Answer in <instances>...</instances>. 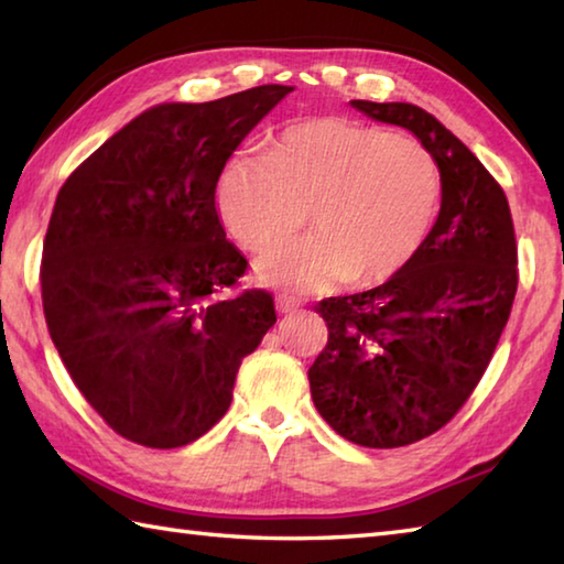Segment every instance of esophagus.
Returning <instances> with one entry per match:
<instances>
[{
	"instance_id": "obj_1",
	"label": "esophagus",
	"mask_w": 564,
	"mask_h": 564,
	"mask_svg": "<svg viewBox=\"0 0 564 564\" xmlns=\"http://www.w3.org/2000/svg\"><path fill=\"white\" fill-rule=\"evenodd\" d=\"M275 308H279V313H293L301 308V301H295L293 295L281 293V295H275Z\"/></svg>"
}]
</instances>
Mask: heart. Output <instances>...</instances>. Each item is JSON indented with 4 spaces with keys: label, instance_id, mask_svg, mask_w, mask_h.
<instances>
[{
    "label": "heart",
    "instance_id": "obj_1",
    "mask_svg": "<svg viewBox=\"0 0 564 564\" xmlns=\"http://www.w3.org/2000/svg\"><path fill=\"white\" fill-rule=\"evenodd\" d=\"M442 177L422 142L350 118L285 128L275 148L234 152L217 207L243 247L265 251L256 271L269 285L325 291L345 279L380 283L402 271L434 227Z\"/></svg>",
    "mask_w": 564,
    "mask_h": 564
}]
</instances>
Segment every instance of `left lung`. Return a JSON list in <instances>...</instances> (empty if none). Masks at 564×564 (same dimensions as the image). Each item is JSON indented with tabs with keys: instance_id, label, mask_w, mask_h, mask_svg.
<instances>
[{
	"instance_id": "left-lung-1",
	"label": "left lung",
	"mask_w": 564,
	"mask_h": 564,
	"mask_svg": "<svg viewBox=\"0 0 564 564\" xmlns=\"http://www.w3.org/2000/svg\"><path fill=\"white\" fill-rule=\"evenodd\" d=\"M412 130L436 160L442 209L402 271L317 303L327 345L308 370L315 409L347 442L397 448L446 426L484 377L518 291L506 192L432 112L350 100Z\"/></svg>"
}]
</instances>
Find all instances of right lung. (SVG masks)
<instances>
[{
    "mask_svg": "<svg viewBox=\"0 0 564 564\" xmlns=\"http://www.w3.org/2000/svg\"><path fill=\"white\" fill-rule=\"evenodd\" d=\"M293 86L140 112L58 189L41 259L46 325L70 380L112 432L148 448L197 442L227 414L241 360L275 323L219 221L231 152Z\"/></svg>",
    "mask_w": 564,
    "mask_h": 564,
    "instance_id": "obj_1",
    "label": "right lung"
}]
</instances>
